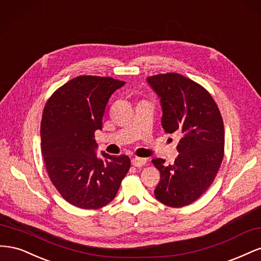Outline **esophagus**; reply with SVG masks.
<instances>
[{
	"instance_id": "1",
	"label": "esophagus",
	"mask_w": 261,
	"mask_h": 261,
	"mask_svg": "<svg viewBox=\"0 0 261 261\" xmlns=\"http://www.w3.org/2000/svg\"><path fill=\"white\" fill-rule=\"evenodd\" d=\"M146 162H147V160L144 159V158H134V159L132 160L133 167H135V168L143 167V165L146 164Z\"/></svg>"
}]
</instances>
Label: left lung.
<instances>
[{
  "label": "left lung",
  "mask_w": 261,
  "mask_h": 261,
  "mask_svg": "<svg viewBox=\"0 0 261 261\" xmlns=\"http://www.w3.org/2000/svg\"><path fill=\"white\" fill-rule=\"evenodd\" d=\"M147 82L160 98L164 132L180 136L174 163L152 160L161 176L154 196L180 208L198 199L217 176L224 155L223 120L211 94L189 78L167 73Z\"/></svg>",
  "instance_id": "1"
}]
</instances>
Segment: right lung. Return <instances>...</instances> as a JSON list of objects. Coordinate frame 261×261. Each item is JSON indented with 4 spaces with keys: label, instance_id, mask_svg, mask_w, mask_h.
<instances>
[{
    "label": "right lung",
    "instance_id": "right-lung-1",
    "mask_svg": "<svg viewBox=\"0 0 261 261\" xmlns=\"http://www.w3.org/2000/svg\"><path fill=\"white\" fill-rule=\"evenodd\" d=\"M125 82L78 76L54 91L41 118V153L52 184L67 202L99 209L111 202L130 168L127 155L98 158L94 132L111 94Z\"/></svg>",
    "mask_w": 261,
    "mask_h": 261
}]
</instances>
